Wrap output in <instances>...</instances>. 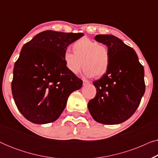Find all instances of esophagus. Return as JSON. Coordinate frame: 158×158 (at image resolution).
I'll return each mask as SVG.
<instances>
[{
  "mask_svg": "<svg viewBox=\"0 0 158 158\" xmlns=\"http://www.w3.org/2000/svg\"><path fill=\"white\" fill-rule=\"evenodd\" d=\"M83 85H88V84L90 83L89 82H88V81H85V80H83Z\"/></svg>",
  "mask_w": 158,
  "mask_h": 158,
  "instance_id": "34e87169",
  "label": "esophagus"
}]
</instances>
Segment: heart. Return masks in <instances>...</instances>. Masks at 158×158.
<instances>
[{"label":"heart","instance_id":"1","mask_svg":"<svg viewBox=\"0 0 158 158\" xmlns=\"http://www.w3.org/2000/svg\"><path fill=\"white\" fill-rule=\"evenodd\" d=\"M73 48L74 52L67 50L63 55L69 72L76 75L84 66V74L88 77H100L106 74L110 63V52L106 45L84 37L76 41Z\"/></svg>","mask_w":158,"mask_h":158}]
</instances>
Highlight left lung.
I'll list each match as a JSON object with an SVG mask.
<instances>
[{
	"label": "left lung",
	"mask_w": 158,
	"mask_h": 158,
	"mask_svg": "<svg viewBox=\"0 0 158 158\" xmlns=\"http://www.w3.org/2000/svg\"><path fill=\"white\" fill-rule=\"evenodd\" d=\"M110 52L107 72L93 82L96 95L88 103L94 119L103 124H118L128 119L139 106L145 91L144 71L136 52L111 34L94 37Z\"/></svg>",
	"instance_id": "1"
}]
</instances>
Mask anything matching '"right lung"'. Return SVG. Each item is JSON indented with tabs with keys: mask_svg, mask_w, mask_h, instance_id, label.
<instances>
[{
	"mask_svg": "<svg viewBox=\"0 0 158 158\" xmlns=\"http://www.w3.org/2000/svg\"><path fill=\"white\" fill-rule=\"evenodd\" d=\"M83 33L47 30L21 49L15 62L12 94L19 111L32 123L53 122L61 115L71 93L83 85L67 69L64 52Z\"/></svg>",
	"mask_w": 158,
	"mask_h": 158,
	"instance_id": "obj_1",
	"label": "right lung"
}]
</instances>
